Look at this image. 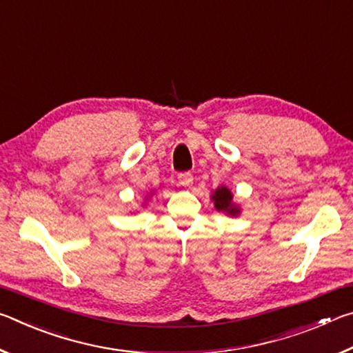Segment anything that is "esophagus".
I'll use <instances>...</instances> for the list:
<instances>
[{
  "mask_svg": "<svg viewBox=\"0 0 353 353\" xmlns=\"http://www.w3.org/2000/svg\"><path fill=\"white\" fill-rule=\"evenodd\" d=\"M177 179H179V183L183 185V187H190V185L193 183V174H191V172H188V171L181 172V174L177 176Z\"/></svg>",
  "mask_w": 353,
  "mask_h": 353,
  "instance_id": "34e87169",
  "label": "esophagus"
}]
</instances>
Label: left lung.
Returning <instances> with one entry per match:
<instances>
[{"label": "left lung", "instance_id": "1", "mask_svg": "<svg viewBox=\"0 0 353 353\" xmlns=\"http://www.w3.org/2000/svg\"><path fill=\"white\" fill-rule=\"evenodd\" d=\"M212 199L214 201V207H216L218 210H223L230 214H236L240 212L234 204H232V193L225 187H221L214 191Z\"/></svg>", "mask_w": 353, "mask_h": 353}]
</instances>
